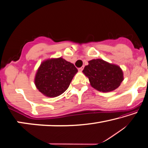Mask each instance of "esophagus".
Masks as SVG:
<instances>
[{
  "instance_id": "1",
  "label": "esophagus",
  "mask_w": 148,
  "mask_h": 148,
  "mask_svg": "<svg viewBox=\"0 0 148 148\" xmlns=\"http://www.w3.org/2000/svg\"><path fill=\"white\" fill-rule=\"evenodd\" d=\"M84 68V66H82L81 68H78V71H79V72H82V70H83Z\"/></svg>"
}]
</instances>
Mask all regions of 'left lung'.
I'll use <instances>...</instances> for the list:
<instances>
[{"label":"left lung","instance_id":"obj_1","mask_svg":"<svg viewBox=\"0 0 148 148\" xmlns=\"http://www.w3.org/2000/svg\"><path fill=\"white\" fill-rule=\"evenodd\" d=\"M82 72L88 78L90 85L102 92H109L120 86L123 80V73L119 66L102 59L88 61Z\"/></svg>","mask_w":148,"mask_h":148}]
</instances>
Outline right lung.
<instances>
[{
    "instance_id": "1",
    "label": "right lung",
    "mask_w": 148,
    "mask_h": 148,
    "mask_svg": "<svg viewBox=\"0 0 148 148\" xmlns=\"http://www.w3.org/2000/svg\"><path fill=\"white\" fill-rule=\"evenodd\" d=\"M78 70L73 64L60 57L44 60L37 70L34 84L44 96L54 98L69 87Z\"/></svg>"
}]
</instances>
